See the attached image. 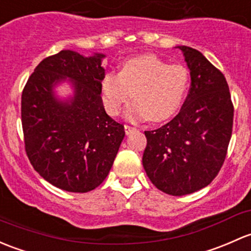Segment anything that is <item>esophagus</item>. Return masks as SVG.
Masks as SVG:
<instances>
[{
  "label": "esophagus",
  "mask_w": 251,
  "mask_h": 251,
  "mask_svg": "<svg viewBox=\"0 0 251 251\" xmlns=\"http://www.w3.org/2000/svg\"><path fill=\"white\" fill-rule=\"evenodd\" d=\"M124 127H125L126 134H130L131 132H132V131L136 130V127H132V126H130V125H125Z\"/></svg>",
  "instance_id": "34e87169"
}]
</instances>
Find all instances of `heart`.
Here are the masks:
<instances>
[{
	"mask_svg": "<svg viewBox=\"0 0 251 251\" xmlns=\"http://www.w3.org/2000/svg\"><path fill=\"white\" fill-rule=\"evenodd\" d=\"M190 75L183 65H170L156 55H142L123 63L120 73L109 72L101 83L102 101L109 114L125 108V117L162 121L179 109L189 89Z\"/></svg>",
	"mask_w": 251,
	"mask_h": 251,
	"instance_id": "obj_1",
	"label": "heart"
}]
</instances>
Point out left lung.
<instances>
[{"instance_id":"1","label":"left lung","mask_w":251,"mask_h":251,"mask_svg":"<svg viewBox=\"0 0 251 251\" xmlns=\"http://www.w3.org/2000/svg\"><path fill=\"white\" fill-rule=\"evenodd\" d=\"M191 86L180 112L154 131H144L143 167L151 183L172 196L205 188L218 176L233 125L227 81L199 50L178 46Z\"/></svg>"}]
</instances>
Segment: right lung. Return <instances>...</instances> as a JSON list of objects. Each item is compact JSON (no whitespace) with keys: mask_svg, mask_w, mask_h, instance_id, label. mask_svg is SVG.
Listing matches in <instances>:
<instances>
[{"mask_svg":"<svg viewBox=\"0 0 251 251\" xmlns=\"http://www.w3.org/2000/svg\"><path fill=\"white\" fill-rule=\"evenodd\" d=\"M103 57L61 50L39 62L21 95L26 155L39 176L65 191L88 192L102 184L125 136L102 103ZM66 77L75 94L61 101L53 88Z\"/></svg>","mask_w":251,"mask_h":251,"instance_id":"right-lung-1","label":"right lung"}]
</instances>
